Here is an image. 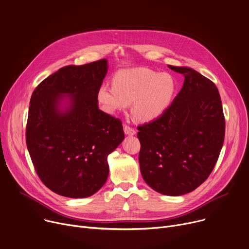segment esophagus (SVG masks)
I'll list each match as a JSON object with an SVG mask.
<instances>
[{
	"label": "esophagus",
	"mask_w": 249,
	"mask_h": 249,
	"mask_svg": "<svg viewBox=\"0 0 249 249\" xmlns=\"http://www.w3.org/2000/svg\"><path fill=\"white\" fill-rule=\"evenodd\" d=\"M124 132H125L126 135H135V134H136V130H135L132 127H130L127 124L124 125Z\"/></svg>",
	"instance_id": "obj_1"
}]
</instances>
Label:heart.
Returning a JSON list of instances; mask_svg holds the SVG:
<instances>
[{
	"label": "heart",
	"mask_w": 249,
	"mask_h": 249,
	"mask_svg": "<svg viewBox=\"0 0 249 249\" xmlns=\"http://www.w3.org/2000/svg\"><path fill=\"white\" fill-rule=\"evenodd\" d=\"M112 85L102 84L97 90L96 99L101 108L115 114L133 104L134 118L143 123L161 117L176 91L172 75L148 69L120 70L113 75Z\"/></svg>",
	"instance_id": "b5f03b06"
}]
</instances>
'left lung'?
<instances>
[{"label":"left lung","instance_id":"obj_1","mask_svg":"<svg viewBox=\"0 0 249 249\" xmlns=\"http://www.w3.org/2000/svg\"><path fill=\"white\" fill-rule=\"evenodd\" d=\"M185 76L164 114L138 126L145 182L166 196L193 192L209 178L222 148L225 120L215 84L191 67L168 65Z\"/></svg>","mask_w":249,"mask_h":249}]
</instances>
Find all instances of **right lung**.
Wrapping results in <instances>:
<instances>
[{
  "mask_svg": "<svg viewBox=\"0 0 249 249\" xmlns=\"http://www.w3.org/2000/svg\"><path fill=\"white\" fill-rule=\"evenodd\" d=\"M107 60L66 65L43 79L31 97L27 147L44 186L67 197H87L105 184L107 156L124 139L122 121L99 110L96 94ZM62 94L72 104L58 110Z\"/></svg>",
  "mask_w": 249,
  "mask_h": 249,
  "instance_id": "add662e5",
  "label": "right lung"
}]
</instances>
